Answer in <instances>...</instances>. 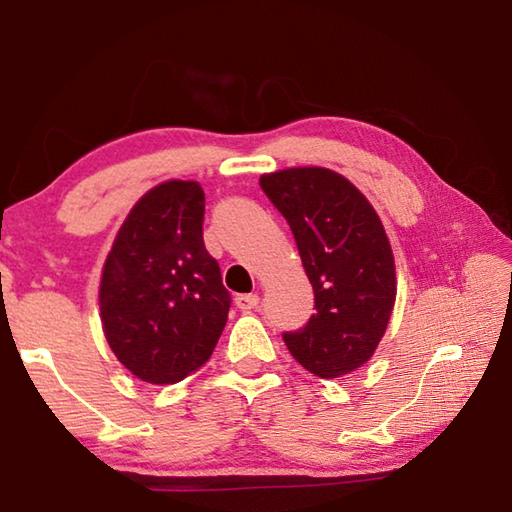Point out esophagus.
Listing matches in <instances>:
<instances>
[{
    "label": "esophagus",
    "instance_id": "1",
    "mask_svg": "<svg viewBox=\"0 0 512 512\" xmlns=\"http://www.w3.org/2000/svg\"><path fill=\"white\" fill-rule=\"evenodd\" d=\"M235 305L239 311H253L259 307V298L255 296V293H244V296L235 298Z\"/></svg>",
    "mask_w": 512,
    "mask_h": 512
}]
</instances>
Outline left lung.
Segmentation results:
<instances>
[{"instance_id":"8db88e82","label":"left lung","mask_w":512,"mask_h":512,"mask_svg":"<svg viewBox=\"0 0 512 512\" xmlns=\"http://www.w3.org/2000/svg\"><path fill=\"white\" fill-rule=\"evenodd\" d=\"M259 187L287 219L314 289L316 311L282 339L311 375H348L372 357L395 305L384 225L350 180L323 167L266 173Z\"/></svg>"}]
</instances>
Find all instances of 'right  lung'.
Masks as SVG:
<instances>
[{"instance_id":"right-lung-1","label":"right lung","mask_w":512,"mask_h":512,"mask_svg":"<svg viewBox=\"0 0 512 512\" xmlns=\"http://www.w3.org/2000/svg\"><path fill=\"white\" fill-rule=\"evenodd\" d=\"M205 194L169 180L144 194L103 266L101 320L115 357L149 384H176L212 357L230 311L203 241Z\"/></svg>"}]
</instances>
